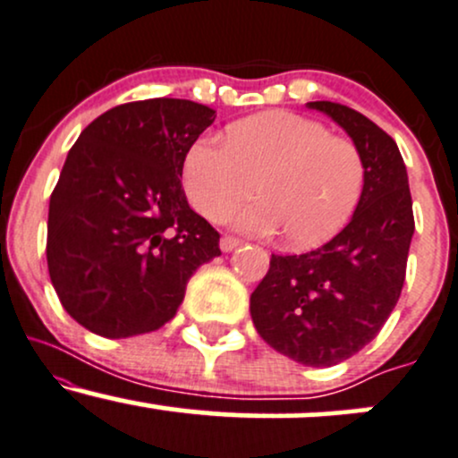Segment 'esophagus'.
Masks as SVG:
<instances>
[{"instance_id": "34e87169", "label": "esophagus", "mask_w": 458, "mask_h": 458, "mask_svg": "<svg viewBox=\"0 0 458 458\" xmlns=\"http://www.w3.org/2000/svg\"><path fill=\"white\" fill-rule=\"evenodd\" d=\"M241 245L239 239H234V236H222V241H219V247H222V251H233L236 247Z\"/></svg>"}]
</instances>
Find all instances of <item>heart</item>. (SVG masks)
<instances>
[{"label": "heart", "instance_id": "obj_1", "mask_svg": "<svg viewBox=\"0 0 458 458\" xmlns=\"http://www.w3.org/2000/svg\"><path fill=\"white\" fill-rule=\"evenodd\" d=\"M365 157L352 139L288 110L236 121L225 142L200 136L183 157V187L198 213L222 219L250 200L262 202L236 217L245 233L284 230L292 247L328 241L350 222L365 190Z\"/></svg>", "mask_w": 458, "mask_h": 458}]
</instances>
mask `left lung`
Returning a JSON list of instances; mask_svg holds the SVG:
<instances>
[{
  "label": "left lung",
  "mask_w": 458,
  "mask_h": 458,
  "mask_svg": "<svg viewBox=\"0 0 458 458\" xmlns=\"http://www.w3.org/2000/svg\"><path fill=\"white\" fill-rule=\"evenodd\" d=\"M350 134L365 157L352 222L327 245L271 256L250 299L253 327L279 354L310 367L348 360L377 337L405 282L414 211L399 147L379 125L337 102H310Z\"/></svg>",
  "instance_id": "left-lung-1"
}]
</instances>
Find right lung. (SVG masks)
Returning <instances> with one entry per match:
<instances>
[{"mask_svg":"<svg viewBox=\"0 0 458 458\" xmlns=\"http://www.w3.org/2000/svg\"><path fill=\"white\" fill-rule=\"evenodd\" d=\"M215 121L191 100L106 110L70 148L48 205L47 262L64 310L108 339L162 328L185 285L219 256V233L187 205V147Z\"/></svg>","mask_w":458,"mask_h":458,"instance_id":"add662e5","label":"right lung"}]
</instances>
